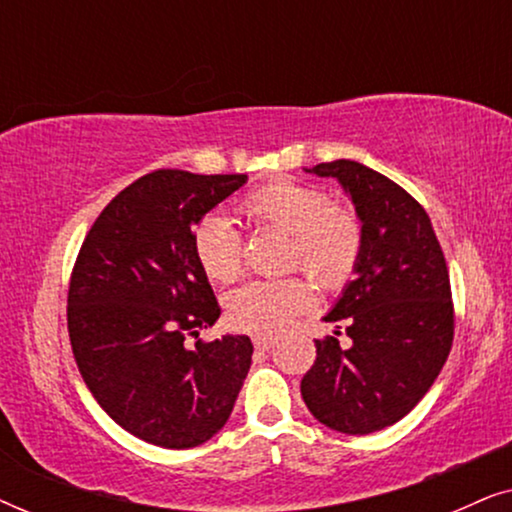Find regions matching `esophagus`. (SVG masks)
Masks as SVG:
<instances>
[{
    "label": "esophagus",
    "instance_id": "esophagus-1",
    "mask_svg": "<svg viewBox=\"0 0 512 512\" xmlns=\"http://www.w3.org/2000/svg\"><path fill=\"white\" fill-rule=\"evenodd\" d=\"M275 345H277V338H272V335H254L256 349H272Z\"/></svg>",
    "mask_w": 512,
    "mask_h": 512
}]
</instances>
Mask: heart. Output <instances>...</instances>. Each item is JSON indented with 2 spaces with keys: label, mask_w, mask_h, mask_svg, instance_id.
I'll list each match as a JSON object with an SVG mask.
<instances>
[{
  "label": "heart",
  "mask_w": 512,
  "mask_h": 512,
  "mask_svg": "<svg viewBox=\"0 0 512 512\" xmlns=\"http://www.w3.org/2000/svg\"><path fill=\"white\" fill-rule=\"evenodd\" d=\"M242 212L291 235L289 263H300L326 289L354 275L363 251V226L354 209L328 205L317 186L270 181L242 200ZM193 251L209 279L230 282L242 270V235L223 214H207L193 230ZM312 305L303 277L249 279L226 296V317L240 331L275 333Z\"/></svg>",
  "instance_id": "heart-1"
}]
</instances>
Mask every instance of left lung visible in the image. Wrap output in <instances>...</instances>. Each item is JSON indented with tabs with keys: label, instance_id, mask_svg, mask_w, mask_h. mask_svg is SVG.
I'll return each instance as SVG.
<instances>
[{
	"label": "left lung",
	"instance_id": "obj_1",
	"mask_svg": "<svg viewBox=\"0 0 512 512\" xmlns=\"http://www.w3.org/2000/svg\"><path fill=\"white\" fill-rule=\"evenodd\" d=\"M333 177L363 226L354 279L324 321L345 324L352 345L317 340V359L300 382L314 417L347 436L396 424L431 389L452 349L450 275L429 214L408 191L356 163L305 170Z\"/></svg>",
	"mask_w": 512,
	"mask_h": 512
}]
</instances>
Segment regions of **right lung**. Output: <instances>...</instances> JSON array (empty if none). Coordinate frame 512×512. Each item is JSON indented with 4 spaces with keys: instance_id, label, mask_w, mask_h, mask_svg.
Here are the masks:
<instances>
[{
    "instance_id": "obj_1",
    "label": "right lung",
    "mask_w": 512,
    "mask_h": 512,
    "mask_svg": "<svg viewBox=\"0 0 512 512\" xmlns=\"http://www.w3.org/2000/svg\"><path fill=\"white\" fill-rule=\"evenodd\" d=\"M244 184L247 174H146L102 209L76 258L67 296L76 366L102 410L151 445L207 443L249 373L247 335L186 345L221 314L193 228Z\"/></svg>"
}]
</instances>
